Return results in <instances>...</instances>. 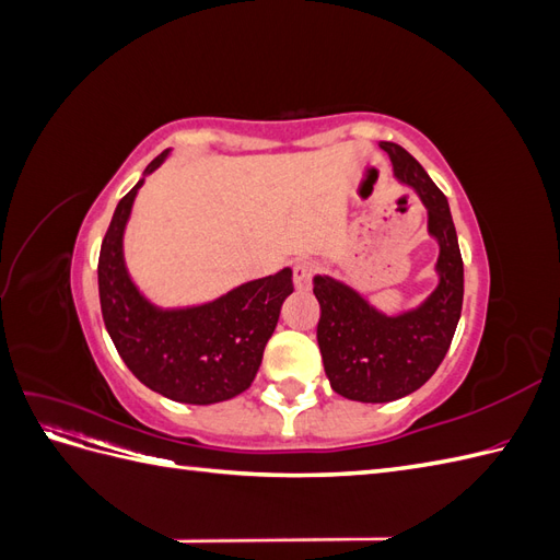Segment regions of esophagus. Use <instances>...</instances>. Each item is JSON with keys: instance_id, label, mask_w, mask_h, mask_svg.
Instances as JSON below:
<instances>
[{"instance_id": "obj_1", "label": "esophagus", "mask_w": 560, "mask_h": 560, "mask_svg": "<svg viewBox=\"0 0 560 560\" xmlns=\"http://www.w3.org/2000/svg\"><path fill=\"white\" fill-rule=\"evenodd\" d=\"M313 276H315V264H313V261L301 259V261L294 264L292 278H294V287H296V290H301V292H303V290H311Z\"/></svg>"}]
</instances>
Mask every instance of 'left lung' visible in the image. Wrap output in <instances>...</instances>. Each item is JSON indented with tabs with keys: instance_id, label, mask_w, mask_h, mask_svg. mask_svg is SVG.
<instances>
[{
	"instance_id": "1",
	"label": "left lung",
	"mask_w": 560,
	"mask_h": 560,
	"mask_svg": "<svg viewBox=\"0 0 560 560\" xmlns=\"http://www.w3.org/2000/svg\"><path fill=\"white\" fill-rule=\"evenodd\" d=\"M397 179L418 191L428 208V231L439 241V284L420 308L383 315L327 276L313 282L319 301L317 343L334 393L346 399L383 404L416 393L446 358L463 311L465 270L446 196L409 151L381 142Z\"/></svg>"
}]
</instances>
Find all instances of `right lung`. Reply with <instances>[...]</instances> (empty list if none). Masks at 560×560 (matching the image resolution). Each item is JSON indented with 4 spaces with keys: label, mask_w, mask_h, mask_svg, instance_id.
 I'll return each mask as SVG.
<instances>
[{
    "label": "right lung",
    "mask_w": 560,
    "mask_h": 560,
    "mask_svg": "<svg viewBox=\"0 0 560 560\" xmlns=\"http://www.w3.org/2000/svg\"><path fill=\"white\" fill-rule=\"evenodd\" d=\"M167 151L147 165L154 173ZM144 179L118 200L97 259L100 308L126 366L154 393L182 404H217L245 393L273 336L292 270L235 287L206 306L161 311L132 284L124 261V229Z\"/></svg>",
    "instance_id": "1"
}]
</instances>
